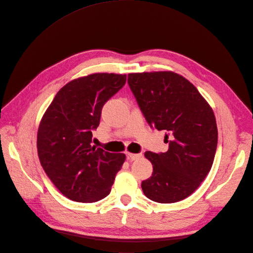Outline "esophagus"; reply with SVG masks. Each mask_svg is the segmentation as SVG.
Instances as JSON below:
<instances>
[{
    "label": "esophagus",
    "instance_id": "obj_1",
    "mask_svg": "<svg viewBox=\"0 0 253 253\" xmlns=\"http://www.w3.org/2000/svg\"><path fill=\"white\" fill-rule=\"evenodd\" d=\"M126 156H127V158L129 159V160H137V159H139V158H141L142 157V153H127L126 154Z\"/></svg>",
    "mask_w": 253,
    "mask_h": 253
}]
</instances>
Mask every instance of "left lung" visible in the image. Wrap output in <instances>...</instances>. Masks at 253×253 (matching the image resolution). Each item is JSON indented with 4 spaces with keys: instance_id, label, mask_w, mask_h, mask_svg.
<instances>
[{
    "instance_id": "left-lung-1",
    "label": "left lung",
    "mask_w": 253,
    "mask_h": 253,
    "mask_svg": "<svg viewBox=\"0 0 253 253\" xmlns=\"http://www.w3.org/2000/svg\"><path fill=\"white\" fill-rule=\"evenodd\" d=\"M127 83L151 127L165 131V153L147 151L153 165L141 182L144 195L160 204L185 200L211 170L217 126L211 106L182 76L173 72L127 75Z\"/></svg>"
}]
</instances>
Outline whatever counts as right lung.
<instances>
[{"instance_id":"add662e5","label":"right lung","mask_w":253,"mask_h":253,"mask_svg":"<svg viewBox=\"0 0 253 253\" xmlns=\"http://www.w3.org/2000/svg\"><path fill=\"white\" fill-rule=\"evenodd\" d=\"M126 76L91 74L68 82L43 115L37 148L41 166L67 198L95 203L106 197L126 160L91 144L104 103L126 84Z\"/></svg>"}]
</instances>
